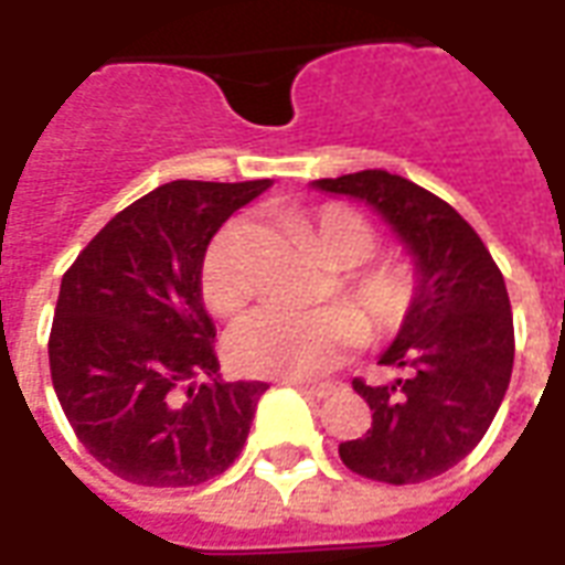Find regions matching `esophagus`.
<instances>
[{
	"label": "esophagus",
	"instance_id": "1",
	"mask_svg": "<svg viewBox=\"0 0 565 565\" xmlns=\"http://www.w3.org/2000/svg\"><path fill=\"white\" fill-rule=\"evenodd\" d=\"M290 386H296L305 395H315V398H329L332 392L341 388V380H290Z\"/></svg>",
	"mask_w": 565,
	"mask_h": 565
}]
</instances>
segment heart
Returning <instances> with one entry per match:
<instances>
[{
	"instance_id": "1",
	"label": "heart",
	"mask_w": 565,
	"mask_h": 565,
	"mask_svg": "<svg viewBox=\"0 0 565 565\" xmlns=\"http://www.w3.org/2000/svg\"><path fill=\"white\" fill-rule=\"evenodd\" d=\"M296 227L320 245L338 278L332 296L347 305L317 311L260 308L230 329V365L250 377H315L335 367L367 335L388 338L404 329L419 302V269L404 257L380 254V233L371 221L344 206L326 203L296 215ZM250 227L227 221L212 236L200 260V294L212 315H236L250 296Z\"/></svg>"
}]
</instances>
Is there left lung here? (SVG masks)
<instances>
[{"label": "left lung", "instance_id": "1", "mask_svg": "<svg viewBox=\"0 0 565 565\" xmlns=\"http://www.w3.org/2000/svg\"><path fill=\"white\" fill-rule=\"evenodd\" d=\"M315 185L377 209L411 245L422 275L416 311L380 359L407 377L388 386L353 380L371 407V428L341 443L338 455L374 482L434 479L473 452L509 388L515 326L503 271L479 233L411 179L362 170Z\"/></svg>", "mask_w": 565, "mask_h": 565}]
</instances>
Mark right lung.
Segmentation results:
<instances>
[{
	"label": "right lung",
	"mask_w": 565,
	"mask_h": 565,
	"mask_svg": "<svg viewBox=\"0 0 565 565\" xmlns=\"http://www.w3.org/2000/svg\"><path fill=\"white\" fill-rule=\"evenodd\" d=\"M266 188L269 179L167 182L107 221L62 275L47 341L53 388L77 440L125 482H209L248 440L269 386L221 380L200 260Z\"/></svg>",
	"instance_id": "obj_1"
}]
</instances>
